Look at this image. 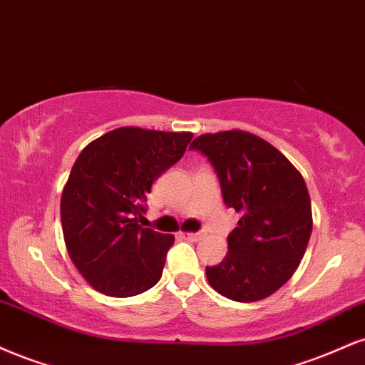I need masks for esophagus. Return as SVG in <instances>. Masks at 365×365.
<instances>
[{
	"label": "esophagus",
	"instance_id": "esophagus-1",
	"mask_svg": "<svg viewBox=\"0 0 365 365\" xmlns=\"http://www.w3.org/2000/svg\"><path fill=\"white\" fill-rule=\"evenodd\" d=\"M182 235L190 241H199L204 238V232H182Z\"/></svg>",
	"mask_w": 365,
	"mask_h": 365
}]
</instances>
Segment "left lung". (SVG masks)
Listing matches in <instances>:
<instances>
[{
	"mask_svg": "<svg viewBox=\"0 0 365 365\" xmlns=\"http://www.w3.org/2000/svg\"><path fill=\"white\" fill-rule=\"evenodd\" d=\"M190 149L207 156L225 204L241 216L225 260L205 267L210 287L238 302L270 296L299 267L313 231L304 178L279 149L243 130L202 134Z\"/></svg>",
	"mask_w": 365,
	"mask_h": 365,
	"instance_id": "1",
	"label": "left lung"
}]
</instances>
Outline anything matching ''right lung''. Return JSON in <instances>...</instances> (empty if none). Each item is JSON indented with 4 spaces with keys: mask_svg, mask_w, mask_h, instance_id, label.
Segmentation results:
<instances>
[{
    "mask_svg": "<svg viewBox=\"0 0 365 365\" xmlns=\"http://www.w3.org/2000/svg\"><path fill=\"white\" fill-rule=\"evenodd\" d=\"M190 133L120 127L95 139L73 165L61 199L63 235L91 287L130 297L158 284L173 235L139 225L151 185L183 156Z\"/></svg>",
    "mask_w": 365,
    "mask_h": 365,
    "instance_id": "1",
    "label": "right lung"
}]
</instances>
